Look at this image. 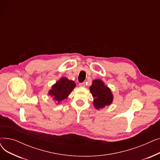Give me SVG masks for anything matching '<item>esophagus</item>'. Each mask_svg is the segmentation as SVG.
<instances>
[{"label": "esophagus", "instance_id": "1", "mask_svg": "<svg viewBox=\"0 0 160 160\" xmlns=\"http://www.w3.org/2000/svg\"><path fill=\"white\" fill-rule=\"evenodd\" d=\"M79 86H80V87H85V86H86V83H85V82L80 83H79Z\"/></svg>", "mask_w": 160, "mask_h": 160}]
</instances>
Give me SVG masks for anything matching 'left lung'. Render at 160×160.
Segmentation results:
<instances>
[{
    "label": "left lung",
    "mask_w": 160,
    "mask_h": 160,
    "mask_svg": "<svg viewBox=\"0 0 160 160\" xmlns=\"http://www.w3.org/2000/svg\"><path fill=\"white\" fill-rule=\"evenodd\" d=\"M89 89L91 93L94 97L93 104L97 110L102 109L113 102V95L111 89L106 86L104 82L101 80H94L92 82Z\"/></svg>",
    "instance_id": "obj_1"
}]
</instances>
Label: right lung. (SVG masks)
I'll list each match as a JSON object with an SVG mask.
<instances>
[{"instance_id": "obj_1", "label": "right lung", "mask_w": 160, "mask_h": 160, "mask_svg": "<svg viewBox=\"0 0 160 160\" xmlns=\"http://www.w3.org/2000/svg\"><path fill=\"white\" fill-rule=\"evenodd\" d=\"M75 87L76 83L74 81L62 77L52 86L48 95L53 98L56 104H59L62 100L68 98Z\"/></svg>"}]
</instances>
